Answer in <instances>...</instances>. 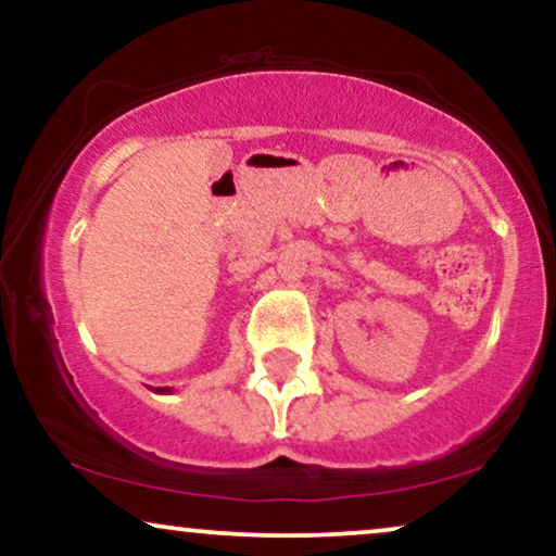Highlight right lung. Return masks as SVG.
Segmentation results:
<instances>
[{
  "label": "right lung",
  "mask_w": 556,
  "mask_h": 556,
  "mask_svg": "<svg viewBox=\"0 0 556 556\" xmlns=\"http://www.w3.org/2000/svg\"><path fill=\"white\" fill-rule=\"evenodd\" d=\"M155 393H173V391H170V388H157Z\"/></svg>",
  "instance_id": "obj_1"
}]
</instances>
